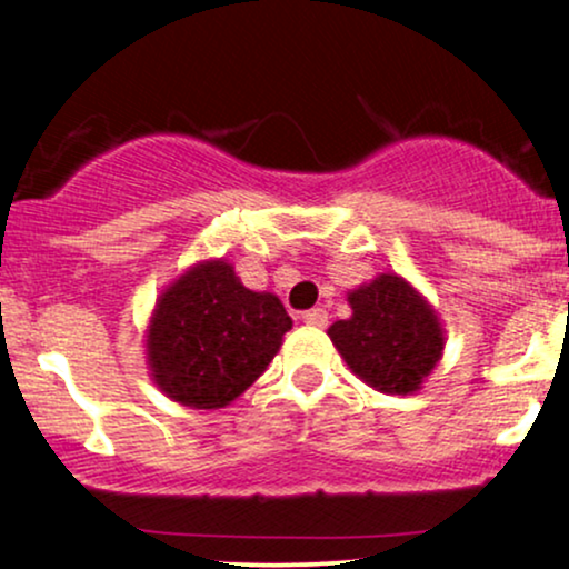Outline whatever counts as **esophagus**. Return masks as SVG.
Here are the masks:
<instances>
[{
    "label": "esophagus",
    "instance_id": "1",
    "mask_svg": "<svg viewBox=\"0 0 569 569\" xmlns=\"http://www.w3.org/2000/svg\"><path fill=\"white\" fill-rule=\"evenodd\" d=\"M305 323L316 326V329H326V323H329V312H326L323 307H312V310L305 312Z\"/></svg>",
    "mask_w": 569,
    "mask_h": 569
}]
</instances>
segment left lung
I'll list each match as a JSON object with an SVG mask.
<instances>
[{"instance_id":"8db88e82","label":"left lung","mask_w":569,"mask_h":569,"mask_svg":"<svg viewBox=\"0 0 569 569\" xmlns=\"http://www.w3.org/2000/svg\"><path fill=\"white\" fill-rule=\"evenodd\" d=\"M352 316L329 326V337L375 390L409 396L441 361L443 329L428 299L409 280L382 272L348 293Z\"/></svg>"}]
</instances>
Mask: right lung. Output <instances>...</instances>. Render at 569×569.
I'll list each match as a JSON object with an SVG mask.
<instances>
[{
  "instance_id": "right-lung-1",
  "label": "right lung",
  "mask_w": 569,
  "mask_h": 569,
  "mask_svg": "<svg viewBox=\"0 0 569 569\" xmlns=\"http://www.w3.org/2000/svg\"><path fill=\"white\" fill-rule=\"evenodd\" d=\"M289 329L276 293L246 289L230 262L208 259L160 293L147 329L149 371L173 401L221 409L270 367Z\"/></svg>"
}]
</instances>
